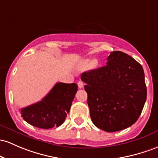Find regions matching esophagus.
<instances>
[{"label": "esophagus", "mask_w": 158, "mask_h": 158, "mask_svg": "<svg viewBox=\"0 0 158 158\" xmlns=\"http://www.w3.org/2000/svg\"><path fill=\"white\" fill-rule=\"evenodd\" d=\"M78 87H79V88H82L84 87V83L81 82V81H79V82H78Z\"/></svg>", "instance_id": "1"}]
</instances>
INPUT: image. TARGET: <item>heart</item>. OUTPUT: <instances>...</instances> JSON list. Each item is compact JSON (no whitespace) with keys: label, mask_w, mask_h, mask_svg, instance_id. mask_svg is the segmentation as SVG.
I'll list each match as a JSON object with an SVG mask.
<instances>
[{"label":"heart","mask_w":158,"mask_h":158,"mask_svg":"<svg viewBox=\"0 0 158 158\" xmlns=\"http://www.w3.org/2000/svg\"><path fill=\"white\" fill-rule=\"evenodd\" d=\"M85 63H88V61H87V60H86V61H85Z\"/></svg>","instance_id":"b5f03b06"}]
</instances>
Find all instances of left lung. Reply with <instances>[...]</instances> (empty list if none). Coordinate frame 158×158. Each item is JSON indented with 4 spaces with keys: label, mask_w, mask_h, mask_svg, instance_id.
<instances>
[{
    "label": "left lung",
    "mask_w": 158,
    "mask_h": 158,
    "mask_svg": "<svg viewBox=\"0 0 158 158\" xmlns=\"http://www.w3.org/2000/svg\"><path fill=\"white\" fill-rule=\"evenodd\" d=\"M91 121L106 132L133 125L139 117L147 97L142 65L127 54L112 52L106 66L83 73Z\"/></svg>",
    "instance_id": "1"
}]
</instances>
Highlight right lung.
<instances>
[{
  "label": "right lung",
  "mask_w": 158,
  "mask_h": 158,
  "mask_svg": "<svg viewBox=\"0 0 158 158\" xmlns=\"http://www.w3.org/2000/svg\"><path fill=\"white\" fill-rule=\"evenodd\" d=\"M77 90L76 83L58 82L41 101L22 108V117L31 125L42 129L59 127L70 112Z\"/></svg>",
  "instance_id": "add662e5"
}]
</instances>
